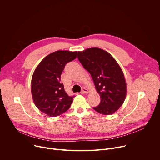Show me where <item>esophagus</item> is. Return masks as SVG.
<instances>
[{"label":"esophagus","mask_w":160,"mask_h":160,"mask_svg":"<svg viewBox=\"0 0 160 160\" xmlns=\"http://www.w3.org/2000/svg\"><path fill=\"white\" fill-rule=\"evenodd\" d=\"M88 90L87 89V88H82V91H81V94H85V93H88Z\"/></svg>","instance_id":"esophagus-1"}]
</instances>
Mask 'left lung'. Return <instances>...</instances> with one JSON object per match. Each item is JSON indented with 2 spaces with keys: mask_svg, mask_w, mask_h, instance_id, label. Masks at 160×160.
Returning a JSON list of instances; mask_svg holds the SVG:
<instances>
[{
  "mask_svg": "<svg viewBox=\"0 0 160 160\" xmlns=\"http://www.w3.org/2000/svg\"><path fill=\"white\" fill-rule=\"evenodd\" d=\"M78 59L92 77L101 98L94 109L112 115L123 104L127 94L126 82L120 66L108 52L97 48L78 52Z\"/></svg>",
  "mask_w": 160,
  "mask_h": 160,
  "instance_id": "left-lung-1",
  "label": "left lung"
}]
</instances>
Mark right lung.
Instances as JSON below:
<instances>
[{
  "instance_id": "right-lung-1",
  "label": "right lung",
  "mask_w": 160,
  "mask_h": 160,
  "mask_svg": "<svg viewBox=\"0 0 160 160\" xmlns=\"http://www.w3.org/2000/svg\"><path fill=\"white\" fill-rule=\"evenodd\" d=\"M77 51H57L39 63L33 74L31 90L37 108L51 117H58L70 108L74 96H69L61 82L65 65L74 60Z\"/></svg>"
}]
</instances>
